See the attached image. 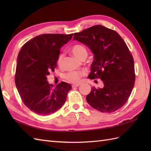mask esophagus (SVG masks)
I'll list each match as a JSON object with an SVG mask.
<instances>
[{"label":"esophagus","mask_w":151,"mask_h":151,"mask_svg":"<svg viewBox=\"0 0 151 151\" xmlns=\"http://www.w3.org/2000/svg\"><path fill=\"white\" fill-rule=\"evenodd\" d=\"M80 85H81V84H74L72 85V87H73V88L78 87V86H79Z\"/></svg>","instance_id":"obj_1"}]
</instances>
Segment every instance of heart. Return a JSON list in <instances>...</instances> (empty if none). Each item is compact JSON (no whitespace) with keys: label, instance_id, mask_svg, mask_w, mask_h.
<instances>
[{"label":"heart","instance_id":"obj_1","mask_svg":"<svg viewBox=\"0 0 151 151\" xmlns=\"http://www.w3.org/2000/svg\"><path fill=\"white\" fill-rule=\"evenodd\" d=\"M72 54L75 56L76 58L80 59L81 57L84 55H87V50H86V48L81 45H76L73 46L71 48ZM63 54H60L58 58V63L60 64L62 63V61L63 59ZM84 75V73L82 72H76V71H72L69 72L66 75L65 78L67 81L70 82H77L80 81L81 76Z\"/></svg>","mask_w":151,"mask_h":151}]
</instances>
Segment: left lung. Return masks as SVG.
<instances>
[{
    "instance_id": "obj_1",
    "label": "left lung",
    "mask_w": 151,
    "mask_h": 151,
    "mask_svg": "<svg viewBox=\"0 0 151 151\" xmlns=\"http://www.w3.org/2000/svg\"><path fill=\"white\" fill-rule=\"evenodd\" d=\"M73 40L89 47L93 54L88 77L101 78L104 87L91 88L88 103L101 112L111 113L126 103L135 82L134 59L124 40L116 32L95 25L74 34Z\"/></svg>"
}]
</instances>
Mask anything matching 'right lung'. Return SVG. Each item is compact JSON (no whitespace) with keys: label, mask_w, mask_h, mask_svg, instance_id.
<instances>
[{"label":"right lung","mask_w":151,"mask_h":151,"mask_svg":"<svg viewBox=\"0 0 151 151\" xmlns=\"http://www.w3.org/2000/svg\"><path fill=\"white\" fill-rule=\"evenodd\" d=\"M73 35H40L25 43L19 52L15 86L25 106L34 113L52 114L65 103L71 86L62 82L52 88L47 76L54 71L60 48L71 40Z\"/></svg>","instance_id":"right-lung-1"}]
</instances>
